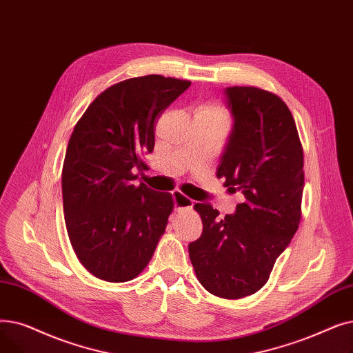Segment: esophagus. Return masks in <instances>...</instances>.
Listing matches in <instances>:
<instances>
[{
    "label": "esophagus",
    "instance_id": "obj_1",
    "mask_svg": "<svg viewBox=\"0 0 353 353\" xmlns=\"http://www.w3.org/2000/svg\"><path fill=\"white\" fill-rule=\"evenodd\" d=\"M172 198H174V207H175V211H181V210H191L194 207V201L187 198L183 194L175 191L172 194Z\"/></svg>",
    "mask_w": 353,
    "mask_h": 353
}]
</instances>
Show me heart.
<instances>
[{"instance_id":"heart-1","label":"heart","mask_w":353,"mask_h":353,"mask_svg":"<svg viewBox=\"0 0 353 353\" xmlns=\"http://www.w3.org/2000/svg\"><path fill=\"white\" fill-rule=\"evenodd\" d=\"M196 114L210 117V119L218 121V122H224L227 123V112L224 110L223 106L216 105V103H207L204 106H201L196 112Z\"/></svg>"}]
</instances>
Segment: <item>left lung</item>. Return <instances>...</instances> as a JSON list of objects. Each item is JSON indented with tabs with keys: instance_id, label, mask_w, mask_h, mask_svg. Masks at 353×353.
<instances>
[{
	"instance_id": "obj_1",
	"label": "left lung",
	"mask_w": 353,
	"mask_h": 353,
	"mask_svg": "<svg viewBox=\"0 0 353 353\" xmlns=\"http://www.w3.org/2000/svg\"><path fill=\"white\" fill-rule=\"evenodd\" d=\"M232 128L218 165L230 192L244 201L220 218L208 203L194 208L203 234L190 243L199 283L212 294L241 299L267 283L277 257L297 231L303 195V149L283 100L253 86L224 89Z\"/></svg>"
}]
</instances>
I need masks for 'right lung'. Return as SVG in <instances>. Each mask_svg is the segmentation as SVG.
<instances>
[{
	"label": "right lung",
	"mask_w": 353,
	"mask_h": 353,
	"mask_svg": "<svg viewBox=\"0 0 353 353\" xmlns=\"http://www.w3.org/2000/svg\"><path fill=\"white\" fill-rule=\"evenodd\" d=\"M191 81L133 77L100 93L76 123L61 172L67 234L80 263L97 279H135L152 259L171 194L135 179L148 170L154 123Z\"/></svg>",
	"instance_id": "right-lung-1"
}]
</instances>
